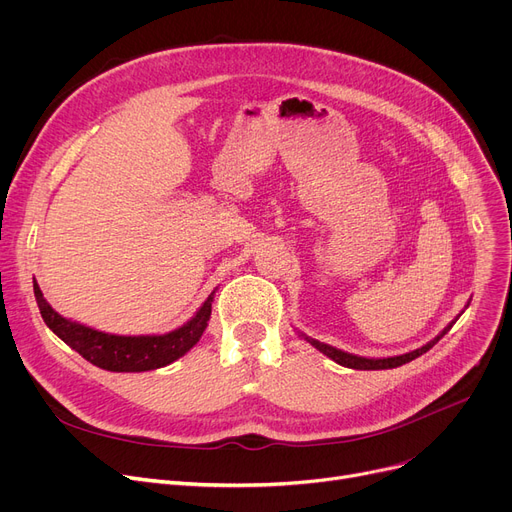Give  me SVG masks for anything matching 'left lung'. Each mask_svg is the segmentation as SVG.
<instances>
[{
	"label": "left lung",
	"instance_id": "obj_1",
	"mask_svg": "<svg viewBox=\"0 0 512 512\" xmlns=\"http://www.w3.org/2000/svg\"><path fill=\"white\" fill-rule=\"evenodd\" d=\"M467 307H469V303H467ZM459 315H461V313H459ZM456 319H459V317H456ZM456 319L450 321V324H448L434 340H429V342L423 344L421 348H415V351L405 353V355H398V357H386V359H367V357H359V355H353V353H344V351H340V348H334V346H330V344H324V342H319V340H315V338H309V336H305V334H301V336H303L311 346H315L319 353H324L326 357H330L332 361H336V363L342 365V367L367 369V371H373V369H394V367L405 365V363H409V361L421 357L423 353H427L429 348H432V346L456 324Z\"/></svg>",
	"mask_w": 512,
	"mask_h": 512
}]
</instances>
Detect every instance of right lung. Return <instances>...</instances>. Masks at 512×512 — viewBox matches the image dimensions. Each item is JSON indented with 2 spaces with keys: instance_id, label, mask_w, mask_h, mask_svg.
Listing matches in <instances>:
<instances>
[{
  "instance_id": "1",
  "label": "right lung",
  "mask_w": 512,
  "mask_h": 512,
  "mask_svg": "<svg viewBox=\"0 0 512 512\" xmlns=\"http://www.w3.org/2000/svg\"><path fill=\"white\" fill-rule=\"evenodd\" d=\"M33 288L47 328L58 338H62L70 348H74L78 355H83L89 363L105 371L118 373H139L166 367L191 351L207 328L215 294L213 290L207 301L199 307V311L174 332L161 336H116L62 317L43 299V292L37 282Z\"/></svg>"
}]
</instances>
